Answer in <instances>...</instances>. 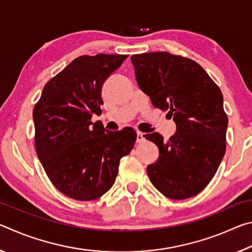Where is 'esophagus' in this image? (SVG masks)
Instances as JSON below:
<instances>
[{
  "label": "esophagus",
  "mask_w": 252,
  "mask_h": 252,
  "mask_svg": "<svg viewBox=\"0 0 252 252\" xmlns=\"http://www.w3.org/2000/svg\"><path fill=\"white\" fill-rule=\"evenodd\" d=\"M144 140H146V138H144V133H142V132H138V133H136V143H142Z\"/></svg>",
  "instance_id": "esophagus-1"
}]
</instances>
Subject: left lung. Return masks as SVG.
<instances>
[{
	"mask_svg": "<svg viewBox=\"0 0 252 252\" xmlns=\"http://www.w3.org/2000/svg\"><path fill=\"white\" fill-rule=\"evenodd\" d=\"M131 61L139 88L177 125L168 141L158 132L144 135L159 148V159L148 165L149 179L170 199L193 197L212 180L225 152L222 93L201 65L181 55L150 52Z\"/></svg>",
	"mask_w": 252,
	"mask_h": 252,
	"instance_id": "obj_1",
	"label": "left lung"
}]
</instances>
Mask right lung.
Wrapping results in <instances>:
<instances>
[{
  "mask_svg": "<svg viewBox=\"0 0 252 252\" xmlns=\"http://www.w3.org/2000/svg\"><path fill=\"white\" fill-rule=\"evenodd\" d=\"M129 57L82 55L44 85L33 109L35 150L46 176L66 197L91 201L113 186L122 157L136 140L132 127L105 131L100 116L102 85Z\"/></svg>",
  "mask_w": 252,
  "mask_h": 252,
  "instance_id": "1",
  "label": "right lung"
}]
</instances>
